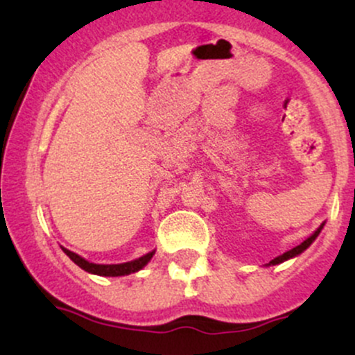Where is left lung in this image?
<instances>
[{"label":"left lung","mask_w":355,"mask_h":355,"mask_svg":"<svg viewBox=\"0 0 355 355\" xmlns=\"http://www.w3.org/2000/svg\"><path fill=\"white\" fill-rule=\"evenodd\" d=\"M322 227H324V223H322V225L319 227V229H317V230H315V234H313V235H311V237H309L307 240H304V242H302V243H300V245H297V247H294V248H292V250L285 252V254H282V255H279V257H275V259H274V260H270V263H272V266H277V263H280V262H285V260L292 259V257H295V255L302 254V252L305 250V248H307V247H309V245H311V243L313 242V240H315V237H317V235H319V234H320Z\"/></svg>","instance_id":"8db88e82"}]
</instances>
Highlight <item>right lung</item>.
Here are the masks:
<instances>
[{
	"label": "right lung",
	"mask_w": 355,
	"mask_h": 355,
	"mask_svg": "<svg viewBox=\"0 0 355 355\" xmlns=\"http://www.w3.org/2000/svg\"><path fill=\"white\" fill-rule=\"evenodd\" d=\"M63 252L68 257H70V259L76 263V266L83 268V270L89 272V274L103 275V277L128 275V274H133V272H138V270H140V268H144L146 263L150 262V259H152L153 254H155V252H150V254H146L144 257H140V259L132 260V262H126V263H116V266H100V263L88 262V260H85L83 257L76 255L75 252L67 250V248H63Z\"/></svg>",
	"instance_id": "obj_1"
}]
</instances>
